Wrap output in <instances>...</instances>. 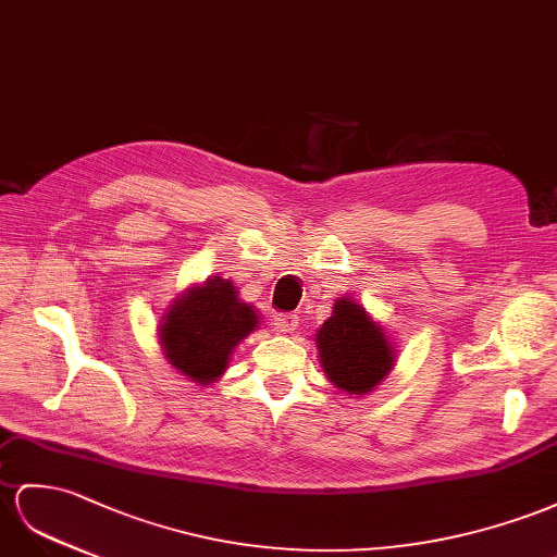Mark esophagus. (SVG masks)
<instances>
[{
    "mask_svg": "<svg viewBox=\"0 0 557 557\" xmlns=\"http://www.w3.org/2000/svg\"><path fill=\"white\" fill-rule=\"evenodd\" d=\"M273 324H275V330L277 332H294L296 326H298V318L296 315H292V312H275L273 315Z\"/></svg>",
    "mask_w": 557,
    "mask_h": 557,
    "instance_id": "obj_1",
    "label": "esophagus"
}]
</instances>
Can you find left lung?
Here are the masks:
<instances>
[{
  "instance_id": "left-lung-1",
  "label": "left lung",
  "mask_w": 557,
  "mask_h": 557,
  "mask_svg": "<svg viewBox=\"0 0 557 557\" xmlns=\"http://www.w3.org/2000/svg\"><path fill=\"white\" fill-rule=\"evenodd\" d=\"M318 350L326 379L350 395L369 393L393 369L386 334L348 298H338L334 315L320 326Z\"/></svg>"
}]
</instances>
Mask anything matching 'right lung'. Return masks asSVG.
Instances as JSON below:
<instances>
[{
    "label": "right lung",
    "instance_id": "obj_1",
    "mask_svg": "<svg viewBox=\"0 0 557 557\" xmlns=\"http://www.w3.org/2000/svg\"><path fill=\"white\" fill-rule=\"evenodd\" d=\"M160 324L169 364L195 383H213L227 367L231 350L256 324V310L239 301L231 280L213 277L178 298Z\"/></svg>",
    "mask_w": 557,
    "mask_h": 557
}]
</instances>
